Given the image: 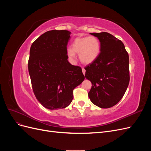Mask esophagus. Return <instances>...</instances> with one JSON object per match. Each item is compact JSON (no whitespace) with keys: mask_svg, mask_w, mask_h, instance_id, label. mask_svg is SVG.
Masks as SVG:
<instances>
[{"mask_svg":"<svg viewBox=\"0 0 151 151\" xmlns=\"http://www.w3.org/2000/svg\"><path fill=\"white\" fill-rule=\"evenodd\" d=\"M82 70H83V73L84 74V75H85V73H86V70L84 69V68H83V69H82Z\"/></svg>","mask_w":151,"mask_h":151,"instance_id":"obj_1","label":"esophagus"}]
</instances>
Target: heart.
Returning a JSON list of instances; mask_svg holds the SVG:
<instances>
[{
  "instance_id": "b5f03b06",
  "label": "heart",
  "mask_w": 151,
  "mask_h": 151,
  "mask_svg": "<svg viewBox=\"0 0 151 151\" xmlns=\"http://www.w3.org/2000/svg\"><path fill=\"white\" fill-rule=\"evenodd\" d=\"M101 50V44L95 36H88L76 38L72 44V48L67 49V55L68 60L72 63H76V54L79 53L80 60L89 64L93 63L99 56Z\"/></svg>"
}]
</instances>
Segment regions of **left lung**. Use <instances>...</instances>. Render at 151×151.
Instances as JSON below:
<instances>
[{
    "label": "left lung",
    "mask_w": 151,
    "mask_h": 151,
    "mask_svg": "<svg viewBox=\"0 0 151 151\" xmlns=\"http://www.w3.org/2000/svg\"><path fill=\"white\" fill-rule=\"evenodd\" d=\"M90 34L99 40L101 52L85 67L86 78L92 83L88 96L97 106L109 108L120 101L129 86V54L122 41L112 35L106 32Z\"/></svg>",
    "instance_id": "left-lung-1"
}]
</instances>
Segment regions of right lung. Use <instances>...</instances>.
Masks as SVG:
<instances>
[{
    "label": "right lung",
    "mask_w": 151,
    "mask_h": 151,
    "mask_svg": "<svg viewBox=\"0 0 151 151\" xmlns=\"http://www.w3.org/2000/svg\"><path fill=\"white\" fill-rule=\"evenodd\" d=\"M70 32L52 30L31 45L28 70L36 98L49 109L65 108L73 99V90L85 77L79 66L67 60Z\"/></svg>",
    "instance_id": "1"
}]
</instances>
